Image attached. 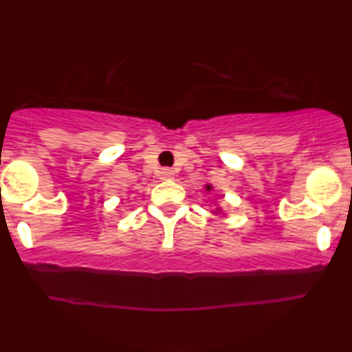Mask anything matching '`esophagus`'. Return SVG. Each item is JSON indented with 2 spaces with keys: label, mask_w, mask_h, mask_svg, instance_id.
Segmentation results:
<instances>
[{
  "label": "esophagus",
  "mask_w": 352,
  "mask_h": 352,
  "mask_svg": "<svg viewBox=\"0 0 352 352\" xmlns=\"http://www.w3.org/2000/svg\"><path fill=\"white\" fill-rule=\"evenodd\" d=\"M173 175H175V173H173L172 168H162V170L159 172V179L160 180H172Z\"/></svg>",
  "instance_id": "esophagus-1"
}]
</instances>
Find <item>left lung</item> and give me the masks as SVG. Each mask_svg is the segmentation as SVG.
<instances>
[{
    "instance_id": "1",
    "label": "left lung",
    "mask_w": 352,
    "mask_h": 352,
    "mask_svg": "<svg viewBox=\"0 0 352 352\" xmlns=\"http://www.w3.org/2000/svg\"><path fill=\"white\" fill-rule=\"evenodd\" d=\"M205 192H213V185L212 184L205 185ZM220 212H221V207H220V205L215 204V207H213L212 213H215V215H218V213H220Z\"/></svg>"
}]
</instances>
